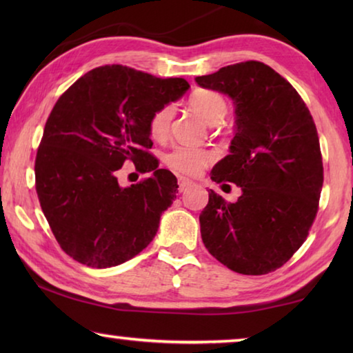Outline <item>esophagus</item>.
Returning <instances> with one entry per match:
<instances>
[{"instance_id": "esophagus-1", "label": "esophagus", "mask_w": 353, "mask_h": 353, "mask_svg": "<svg viewBox=\"0 0 353 353\" xmlns=\"http://www.w3.org/2000/svg\"><path fill=\"white\" fill-rule=\"evenodd\" d=\"M191 185H193V182L190 181V179H187V177H179V191H185V190H188Z\"/></svg>"}]
</instances>
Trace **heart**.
I'll list each match as a JSON object with an SVG mask.
<instances>
[{
    "label": "heart",
    "instance_id": "obj_1",
    "mask_svg": "<svg viewBox=\"0 0 353 353\" xmlns=\"http://www.w3.org/2000/svg\"><path fill=\"white\" fill-rule=\"evenodd\" d=\"M188 104L191 109H194L210 124H218L223 121L227 112V103L223 94L213 90H204V88H199V90L191 93ZM172 117H174V107L170 104L162 105L152 113L148 124L151 139L162 141L170 135ZM212 160L213 154L207 149L188 146H176L165 155V162L171 170L187 176L199 174Z\"/></svg>",
    "mask_w": 353,
    "mask_h": 353
}]
</instances>
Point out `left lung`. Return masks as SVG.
I'll list each match as a JSON object with an SVG mask.
<instances>
[{
  "instance_id": "obj_1",
  "label": "left lung",
  "mask_w": 353,
  "mask_h": 353,
  "mask_svg": "<svg viewBox=\"0 0 353 353\" xmlns=\"http://www.w3.org/2000/svg\"><path fill=\"white\" fill-rule=\"evenodd\" d=\"M196 82L234 101L230 154L210 176L241 188L234 204L208 191L199 214L202 241L232 271H276L307 240L318 213L324 168L312 113L288 81L256 61L223 67Z\"/></svg>"
}]
</instances>
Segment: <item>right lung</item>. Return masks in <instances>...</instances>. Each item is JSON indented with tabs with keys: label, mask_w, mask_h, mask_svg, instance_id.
<instances>
[{
	"label": "right lung",
	"mask_w": 353,
	"mask_h": 353,
	"mask_svg": "<svg viewBox=\"0 0 353 353\" xmlns=\"http://www.w3.org/2000/svg\"><path fill=\"white\" fill-rule=\"evenodd\" d=\"M188 88L182 77L105 65L57 99L35 157V190L57 243L76 261L117 266L152 241L179 185L148 152L149 118ZM126 161L152 176L119 188L116 171Z\"/></svg>",
	"instance_id": "obj_1"
}]
</instances>
